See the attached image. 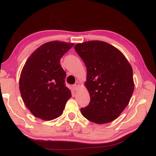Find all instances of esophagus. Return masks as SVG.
Segmentation results:
<instances>
[{
    "mask_svg": "<svg viewBox=\"0 0 156 156\" xmlns=\"http://www.w3.org/2000/svg\"><path fill=\"white\" fill-rule=\"evenodd\" d=\"M79 85H80V84H79V82H76V83L74 85H73V88H74V90H77V89L79 87Z\"/></svg>",
    "mask_w": 156,
    "mask_h": 156,
    "instance_id": "34e87169",
    "label": "esophagus"
}]
</instances>
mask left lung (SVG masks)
<instances>
[{"label": "left lung", "instance_id": "8db88e82", "mask_svg": "<svg viewBox=\"0 0 156 156\" xmlns=\"http://www.w3.org/2000/svg\"><path fill=\"white\" fill-rule=\"evenodd\" d=\"M87 69L86 87L90 94L82 115L97 124L117 119L134 90L133 69L125 55L114 46L102 41H90L74 46Z\"/></svg>", "mask_w": 156, "mask_h": 156}]
</instances>
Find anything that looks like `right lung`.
I'll return each mask as SVG.
<instances>
[{
    "mask_svg": "<svg viewBox=\"0 0 156 156\" xmlns=\"http://www.w3.org/2000/svg\"><path fill=\"white\" fill-rule=\"evenodd\" d=\"M74 44L54 41L43 44L28 58L19 79L26 107L35 117L52 120L59 117L72 97L66 87V72L60 59Z\"/></svg>",
    "mask_w": 156,
    "mask_h": 156,
    "instance_id": "1",
    "label": "right lung"
}]
</instances>
